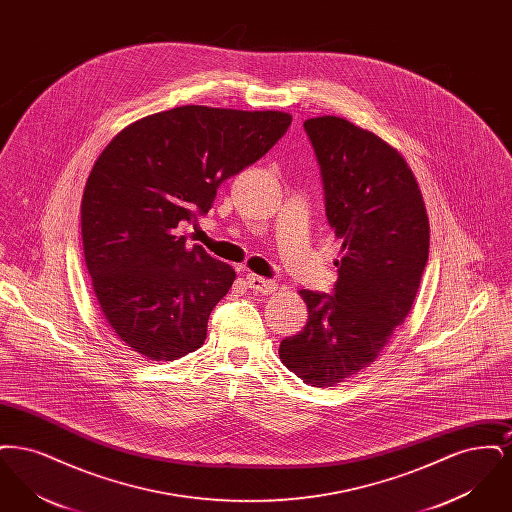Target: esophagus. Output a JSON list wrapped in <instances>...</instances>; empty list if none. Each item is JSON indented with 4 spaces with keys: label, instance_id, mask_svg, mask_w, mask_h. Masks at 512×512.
I'll return each instance as SVG.
<instances>
[{
    "label": "esophagus",
    "instance_id": "esophagus-1",
    "mask_svg": "<svg viewBox=\"0 0 512 512\" xmlns=\"http://www.w3.org/2000/svg\"><path fill=\"white\" fill-rule=\"evenodd\" d=\"M245 282L253 292L263 293V295H270V293L276 292V288H278V284L274 280H267V278H261V276H255V274H247Z\"/></svg>",
    "mask_w": 512,
    "mask_h": 512
}]
</instances>
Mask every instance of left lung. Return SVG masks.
<instances>
[{
    "mask_svg": "<svg viewBox=\"0 0 512 512\" xmlns=\"http://www.w3.org/2000/svg\"><path fill=\"white\" fill-rule=\"evenodd\" d=\"M303 128L343 257L332 292H299L309 318L282 340L280 359L305 384L328 388L372 365L409 315L430 224L413 171L382 138L340 117L309 119Z\"/></svg>",
    "mask_w": 512,
    "mask_h": 512,
    "instance_id": "left-lung-1",
    "label": "left lung"
}]
</instances>
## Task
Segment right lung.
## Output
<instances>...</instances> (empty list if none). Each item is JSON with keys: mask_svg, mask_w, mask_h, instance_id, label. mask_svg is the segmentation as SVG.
Masks as SVG:
<instances>
[{"mask_svg": "<svg viewBox=\"0 0 512 512\" xmlns=\"http://www.w3.org/2000/svg\"><path fill=\"white\" fill-rule=\"evenodd\" d=\"M290 122L280 111L184 105L126 126L103 149L82 197V242L101 311L128 347L174 361L203 345L236 272L176 228L207 215L220 184Z\"/></svg>", "mask_w": 512, "mask_h": 512, "instance_id": "1", "label": "right lung"}]
</instances>
